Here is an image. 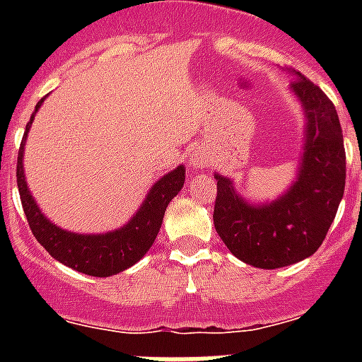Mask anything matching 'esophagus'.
Masks as SVG:
<instances>
[{
  "instance_id": "34e87169",
  "label": "esophagus",
  "mask_w": 362,
  "mask_h": 362,
  "mask_svg": "<svg viewBox=\"0 0 362 362\" xmlns=\"http://www.w3.org/2000/svg\"><path fill=\"white\" fill-rule=\"evenodd\" d=\"M189 165L193 169H204V167H209V158L201 150H195L189 153Z\"/></svg>"
}]
</instances>
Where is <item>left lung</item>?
Instances as JSON below:
<instances>
[{
    "mask_svg": "<svg viewBox=\"0 0 362 362\" xmlns=\"http://www.w3.org/2000/svg\"><path fill=\"white\" fill-rule=\"evenodd\" d=\"M291 93L304 115L297 175L272 201L255 203L216 173L214 227L229 252L257 269L289 267L317 252L346 186V152L337 109L320 86L295 73Z\"/></svg>",
    "mask_w": 362,
    "mask_h": 362,
    "instance_id": "8db88e82",
    "label": "left lung"
}]
</instances>
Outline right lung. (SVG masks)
Returning a JSON list of instances; mask_svg holds the SVG:
<instances>
[{"label": "right lung", "mask_w": 362, "mask_h": 362, "mask_svg": "<svg viewBox=\"0 0 362 362\" xmlns=\"http://www.w3.org/2000/svg\"><path fill=\"white\" fill-rule=\"evenodd\" d=\"M47 98H42L37 103L35 112L31 115L30 122L25 125L24 139H22V146L18 152V163H16L20 201H22V209L28 218L31 233L56 261L64 263L69 269L78 270L82 274L109 278L118 272H124L136 261H141L156 242L161 223H163L165 210L184 187L186 167L178 165L176 169L161 176L150 187V192L146 193V197L136 209L135 214L131 216V220L125 221L118 229L107 233H92V235L62 229L42 214V210L39 209V204L31 195L24 175L25 139H28L37 110L41 109Z\"/></svg>", "instance_id": "right-lung-1"}]
</instances>
